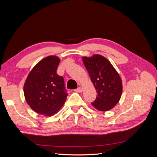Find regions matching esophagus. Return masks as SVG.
I'll list each match as a JSON object with an SVG mask.
<instances>
[{
	"instance_id": "1",
	"label": "esophagus",
	"mask_w": 157,
	"mask_h": 157,
	"mask_svg": "<svg viewBox=\"0 0 157 157\" xmlns=\"http://www.w3.org/2000/svg\"><path fill=\"white\" fill-rule=\"evenodd\" d=\"M75 91L76 92L80 93V92H82V88H81V87H78L77 89L75 90Z\"/></svg>"
}]
</instances>
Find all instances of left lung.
Returning a JSON list of instances; mask_svg holds the SVG:
<instances>
[{
  "instance_id": "8db88e82",
  "label": "left lung",
  "mask_w": 157,
  "mask_h": 157,
  "mask_svg": "<svg viewBox=\"0 0 157 157\" xmlns=\"http://www.w3.org/2000/svg\"><path fill=\"white\" fill-rule=\"evenodd\" d=\"M82 61L98 92L92 105L100 111L111 110L122 96V83L120 75L110 61L101 55L84 56Z\"/></svg>"
}]
</instances>
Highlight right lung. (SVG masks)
Listing matches in <instances>:
<instances>
[{
    "instance_id": "1",
    "label": "right lung",
    "mask_w": 157,
    "mask_h": 157,
    "mask_svg": "<svg viewBox=\"0 0 157 157\" xmlns=\"http://www.w3.org/2000/svg\"><path fill=\"white\" fill-rule=\"evenodd\" d=\"M60 62L58 56L40 60L28 75L23 92L28 105L35 112L50 117L58 113L66 101L64 80L56 73Z\"/></svg>"
}]
</instances>
